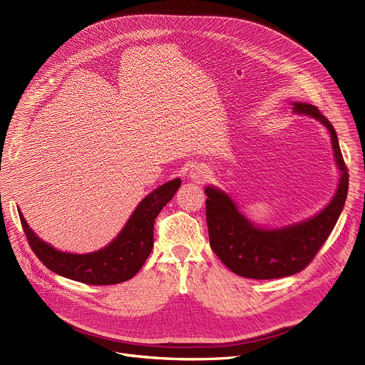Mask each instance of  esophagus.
Segmentation results:
<instances>
[{"instance_id": "34e87169", "label": "esophagus", "mask_w": 365, "mask_h": 365, "mask_svg": "<svg viewBox=\"0 0 365 365\" xmlns=\"http://www.w3.org/2000/svg\"><path fill=\"white\" fill-rule=\"evenodd\" d=\"M212 176V171H210L205 165L202 164H197L189 171V178L192 179L195 183H204Z\"/></svg>"}]
</instances>
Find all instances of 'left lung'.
Masks as SVG:
<instances>
[{"mask_svg":"<svg viewBox=\"0 0 365 365\" xmlns=\"http://www.w3.org/2000/svg\"><path fill=\"white\" fill-rule=\"evenodd\" d=\"M293 106L296 113L312 115L330 131L334 157L341 173L339 189L331 202L315 217L266 231L248 222L222 190L207 186L205 217L210 245L225 266L245 278L274 279L303 271L330 237L346 201L349 175L334 127L317 106L299 102Z\"/></svg>","mask_w":365,"mask_h":365,"instance_id":"left-lung-1","label":"left lung"}]
</instances>
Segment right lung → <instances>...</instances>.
Instances as JSON below:
<instances>
[{"mask_svg": "<svg viewBox=\"0 0 365 365\" xmlns=\"http://www.w3.org/2000/svg\"><path fill=\"white\" fill-rule=\"evenodd\" d=\"M180 185L182 180L175 179L150 192L134 210L121 234L102 250L88 255L57 252L32 232L21 212L19 217L32 252L51 272L91 285L118 284L140 271L153 247V223Z\"/></svg>", "mask_w": 365, "mask_h": 365, "instance_id": "add662e5", "label": "right lung"}]
</instances>
